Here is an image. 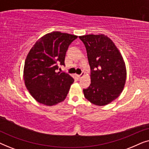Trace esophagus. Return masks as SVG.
<instances>
[{
    "instance_id": "1",
    "label": "esophagus",
    "mask_w": 149,
    "mask_h": 149,
    "mask_svg": "<svg viewBox=\"0 0 149 149\" xmlns=\"http://www.w3.org/2000/svg\"><path fill=\"white\" fill-rule=\"evenodd\" d=\"M84 75H85V72H82L81 74L77 75V77H78L79 79H81L83 76H84Z\"/></svg>"
}]
</instances>
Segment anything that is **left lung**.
<instances>
[{
    "mask_svg": "<svg viewBox=\"0 0 149 149\" xmlns=\"http://www.w3.org/2000/svg\"><path fill=\"white\" fill-rule=\"evenodd\" d=\"M79 38L86 48L91 69V84L83 89L84 96L95 105H107L118 97L125 85L127 73L123 57L104 34H87Z\"/></svg>",
    "mask_w": 149,
    "mask_h": 149,
    "instance_id": "left-lung-1",
    "label": "left lung"
}]
</instances>
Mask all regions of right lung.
Listing matches in <instances>:
<instances>
[{"label":"right lung","mask_w":149,"mask_h":149,"mask_svg":"<svg viewBox=\"0 0 149 149\" xmlns=\"http://www.w3.org/2000/svg\"><path fill=\"white\" fill-rule=\"evenodd\" d=\"M77 38L52 32L39 38L25 60L24 79L26 88L38 102L53 106L64 101L74 79L66 72H56L58 65H65L66 53Z\"/></svg>","instance_id":"add662e5"}]
</instances>
